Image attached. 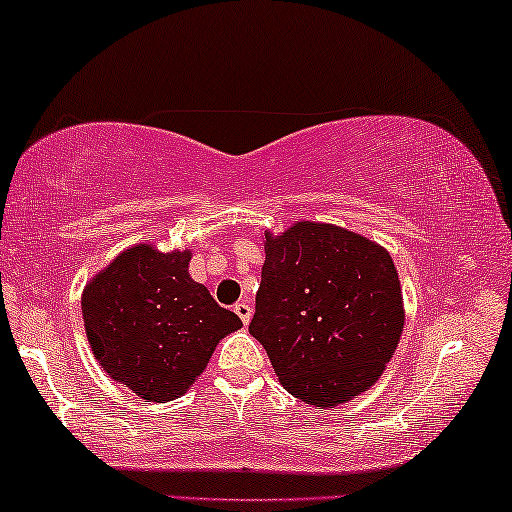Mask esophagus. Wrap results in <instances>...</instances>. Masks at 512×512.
I'll return each instance as SVG.
<instances>
[{
    "label": "esophagus",
    "mask_w": 512,
    "mask_h": 512,
    "mask_svg": "<svg viewBox=\"0 0 512 512\" xmlns=\"http://www.w3.org/2000/svg\"><path fill=\"white\" fill-rule=\"evenodd\" d=\"M235 314L242 319L244 326H247L249 321H251V307H249L247 303H237V305H235Z\"/></svg>",
    "instance_id": "34e87169"
}]
</instances>
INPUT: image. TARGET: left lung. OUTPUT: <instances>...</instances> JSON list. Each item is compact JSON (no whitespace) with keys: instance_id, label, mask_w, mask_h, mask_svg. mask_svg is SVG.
Wrapping results in <instances>:
<instances>
[{"instance_id":"1","label":"left lung","mask_w":512,"mask_h":512,"mask_svg":"<svg viewBox=\"0 0 512 512\" xmlns=\"http://www.w3.org/2000/svg\"><path fill=\"white\" fill-rule=\"evenodd\" d=\"M249 333L291 396L335 408L380 380L401 340V279L389 251L352 230L296 221L265 230Z\"/></svg>"}]
</instances>
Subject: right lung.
Listing matches in <instances>:
<instances>
[{
	"instance_id": "1",
	"label": "right lung",
	"mask_w": 512,
	"mask_h": 512,
	"mask_svg": "<svg viewBox=\"0 0 512 512\" xmlns=\"http://www.w3.org/2000/svg\"><path fill=\"white\" fill-rule=\"evenodd\" d=\"M191 249L142 242L121 251L81 296L83 326L104 373L144 401L184 396L219 340L242 328L188 272Z\"/></svg>"
}]
</instances>
